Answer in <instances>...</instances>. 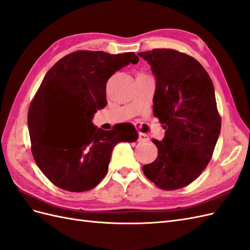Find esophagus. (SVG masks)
Listing matches in <instances>:
<instances>
[{
    "instance_id": "34e87169",
    "label": "esophagus",
    "mask_w": 250,
    "mask_h": 250,
    "mask_svg": "<svg viewBox=\"0 0 250 250\" xmlns=\"http://www.w3.org/2000/svg\"><path fill=\"white\" fill-rule=\"evenodd\" d=\"M149 141V137L147 136L146 133H139V142H148Z\"/></svg>"
}]
</instances>
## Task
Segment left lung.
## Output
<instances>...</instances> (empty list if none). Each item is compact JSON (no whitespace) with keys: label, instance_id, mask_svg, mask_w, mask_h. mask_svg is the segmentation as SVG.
I'll list each match as a JSON object with an SVG mask.
<instances>
[{"label":"left lung","instance_id":"obj_1","mask_svg":"<svg viewBox=\"0 0 250 250\" xmlns=\"http://www.w3.org/2000/svg\"><path fill=\"white\" fill-rule=\"evenodd\" d=\"M156 78L153 116L165 137L152 140L158 157L143 166L144 174L161 189L189 185L210 161L221 131L214 87L197 60L174 49L138 53Z\"/></svg>","mask_w":250,"mask_h":250}]
</instances>
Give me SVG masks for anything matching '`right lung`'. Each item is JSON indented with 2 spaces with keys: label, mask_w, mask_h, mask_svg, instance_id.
I'll return each mask as SVG.
<instances>
[{
  "label": "right lung",
  "mask_w": 250,
  "mask_h": 250,
  "mask_svg": "<svg viewBox=\"0 0 250 250\" xmlns=\"http://www.w3.org/2000/svg\"><path fill=\"white\" fill-rule=\"evenodd\" d=\"M134 52L110 55L79 50L65 56L46 73L28 110L33 159L51 183L67 191L90 190L108 170L111 151L119 142H134L138 131L130 123L103 130L91 123L106 106V84L114 72L137 64ZM76 118L81 130L49 141L57 119Z\"/></svg>",
  "instance_id": "add662e5"
}]
</instances>
